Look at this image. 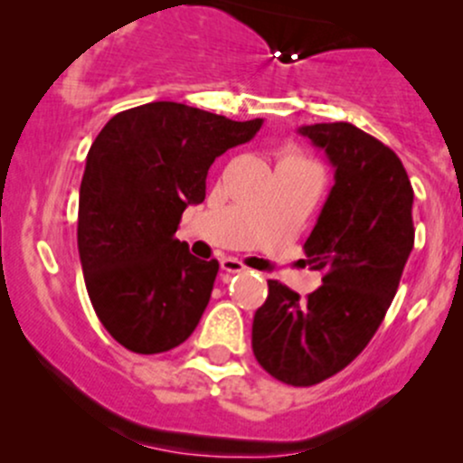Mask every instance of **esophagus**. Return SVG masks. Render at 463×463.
Wrapping results in <instances>:
<instances>
[{
  "label": "esophagus",
  "instance_id": "1",
  "mask_svg": "<svg viewBox=\"0 0 463 463\" xmlns=\"http://www.w3.org/2000/svg\"><path fill=\"white\" fill-rule=\"evenodd\" d=\"M220 265H222V269H224V272H228V274L246 272V265H243V263L239 261V259H235V257H226V259H222Z\"/></svg>",
  "mask_w": 463,
  "mask_h": 463
}]
</instances>
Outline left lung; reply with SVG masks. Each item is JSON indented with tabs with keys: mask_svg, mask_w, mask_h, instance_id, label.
Masks as SVG:
<instances>
[{
	"mask_svg": "<svg viewBox=\"0 0 463 463\" xmlns=\"http://www.w3.org/2000/svg\"><path fill=\"white\" fill-rule=\"evenodd\" d=\"M335 169L322 213L305 241L322 287L300 298L268 280L254 313L252 350L265 372L309 387L344 370L368 346L394 300L413 248V189L401 158L346 121L298 128Z\"/></svg>",
	"mask_w": 463,
	"mask_h": 463,
	"instance_id": "8db88e82",
	"label": "left lung"
}]
</instances>
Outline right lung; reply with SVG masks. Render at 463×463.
<instances>
[{"label": "right lung", "instance_id": "right-lung-1", "mask_svg": "<svg viewBox=\"0 0 463 463\" xmlns=\"http://www.w3.org/2000/svg\"><path fill=\"white\" fill-rule=\"evenodd\" d=\"M261 126L150 102L117 113L95 137L80 184L78 252L93 309L124 348L167 353L195 331L220 263L195 259L174 235L183 211L204 202L215 158Z\"/></svg>", "mask_w": 463, "mask_h": 463}]
</instances>
